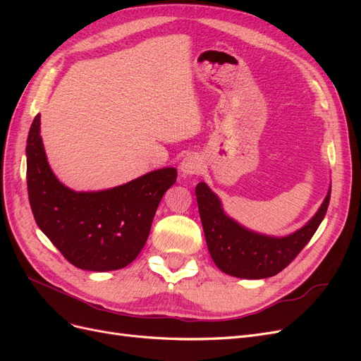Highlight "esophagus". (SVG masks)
<instances>
[{
	"label": "esophagus",
	"instance_id": "1",
	"mask_svg": "<svg viewBox=\"0 0 361 361\" xmlns=\"http://www.w3.org/2000/svg\"><path fill=\"white\" fill-rule=\"evenodd\" d=\"M180 171L187 176H192V174H200L203 170V161L199 155H188L185 157L183 161L180 162Z\"/></svg>",
	"mask_w": 361,
	"mask_h": 361
}]
</instances>
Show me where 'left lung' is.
<instances>
[{
    "mask_svg": "<svg viewBox=\"0 0 361 361\" xmlns=\"http://www.w3.org/2000/svg\"><path fill=\"white\" fill-rule=\"evenodd\" d=\"M329 194L312 220L295 233L285 238H271L250 232L228 218L220 200L204 182L195 187L200 220L207 250L215 265L228 276L239 279H267L279 274L318 231L330 204Z\"/></svg>",
    "mask_w": 361,
    "mask_h": 361,
    "instance_id": "left-lung-1",
    "label": "left lung"
}]
</instances>
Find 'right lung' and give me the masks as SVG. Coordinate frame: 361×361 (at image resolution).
Masks as SVG:
<instances>
[{"label":"right lung","instance_id":"right-lung-1","mask_svg":"<svg viewBox=\"0 0 361 361\" xmlns=\"http://www.w3.org/2000/svg\"><path fill=\"white\" fill-rule=\"evenodd\" d=\"M176 169H161L120 187L75 192L64 187L47 161L40 116L27 140V188L40 231L72 265L87 271L128 267L143 250L158 204L176 182Z\"/></svg>","mask_w":361,"mask_h":361}]
</instances>
